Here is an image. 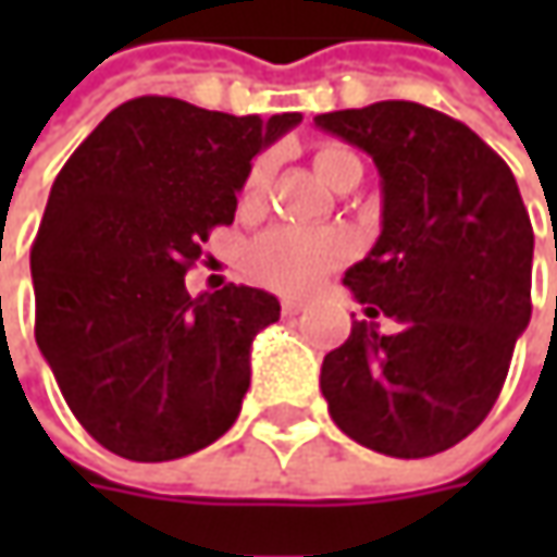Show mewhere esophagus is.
Returning a JSON list of instances; mask_svg holds the SVG:
<instances>
[{
    "mask_svg": "<svg viewBox=\"0 0 557 557\" xmlns=\"http://www.w3.org/2000/svg\"><path fill=\"white\" fill-rule=\"evenodd\" d=\"M282 310H285V315H297V312L307 310V300H300V297H285V300H282Z\"/></svg>",
    "mask_w": 557,
    "mask_h": 557,
    "instance_id": "obj_1",
    "label": "esophagus"
}]
</instances>
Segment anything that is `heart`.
Returning <instances> with one entry per match:
<instances>
[{"instance_id":"heart-1","label":"heart","mask_w":557,"mask_h":557,"mask_svg":"<svg viewBox=\"0 0 557 557\" xmlns=\"http://www.w3.org/2000/svg\"><path fill=\"white\" fill-rule=\"evenodd\" d=\"M315 173L322 176L325 185H341L350 173H362V163L354 151L341 145H322L315 151ZM272 173V161L260 154L257 161L247 166L245 183H242V201L257 203ZM347 253V242L332 232V228H300V225H278L260 235L250 250H247V269L250 275L267 285V288L285 290H307L315 285L329 269H334Z\"/></svg>"}]
</instances>
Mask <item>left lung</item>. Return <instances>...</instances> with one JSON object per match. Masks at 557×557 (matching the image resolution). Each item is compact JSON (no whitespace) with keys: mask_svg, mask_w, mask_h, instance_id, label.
I'll list each match as a JSON object with an SVG mask.
<instances>
[{"mask_svg":"<svg viewBox=\"0 0 557 557\" xmlns=\"http://www.w3.org/2000/svg\"><path fill=\"white\" fill-rule=\"evenodd\" d=\"M315 126L362 148L381 173V235L344 285L366 312L325 356L319 387L334 424L394 459L465 440L499 399L530 322L533 225L508 163L416 101L319 114Z\"/></svg>","mask_w":557,"mask_h":557,"instance_id":"left-lung-1","label":"left lung"}]
</instances>
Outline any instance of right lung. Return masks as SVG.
Here are the masks:
<instances>
[{"label":"right lung","instance_id":"right-lung-1","mask_svg":"<svg viewBox=\"0 0 557 557\" xmlns=\"http://www.w3.org/2000/svg\"><path fill=\"white\" fill-rule=\"evenodd\" d=\"M300 114L123 101L61 166L30 250L36 344L76 421L114 456L170 461L220 440L250 387V344L278 300L185 272L232 225L250 161Z\"/></svg>","mask_w":557,"mask_h":557}]
</instances>
